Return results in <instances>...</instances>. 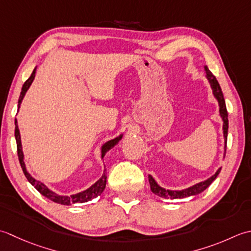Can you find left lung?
I'll return each instance as SVG.
<instances>
[{
  "label": "left lung",
  "instance_id": "obj_1",
  "mask_svg": "<svg viewBox=\"0 0 251 251\" xmlns=\"http://www.w3.org/2000/svg\"><path fill=\"white\" fill-rule=\"evenodd\" d=\"M204 70H206V76L209 81V83L211 85L212 89V93L216 97L219 107H220V116H221L222 121H223V136H224V150L226 151V140H227V130H228V118H227V110H226V100H224L222 90L220 88V84L218 82V80L216 79V76L212 75L210 70L208 69L207 66H204ZM221 171V168L218 169L217 172L214 173L212 176L207 178L206 181L197 183L195 185H193L188 188H185V190L182 191H170V190H166L161 186H159L157 184V182L154 180V177L151 176H148V180H150L151 184V192L155 194V195H158L159 197H162L165 199H181V198H185V197H190L194 195H198V194L202 193L206 188L210 185V184L216 180V177Z\"/></svg>",
  "mask_w": 251,
  "mask_h": 251
}]
</instances>
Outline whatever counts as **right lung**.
<instances>
[{
    "label": "right lung",
    "mask_w": 251,
    "mask_h": 251,
    "mask_svg": "<svg viewBox=\"0 0 251 251\" xmlns=\"http://www.w3.org/2000/svg\"><path fill=\"white\" fill-rule=\"evenodd\" d=\"M35 71H37V67H35L32 71L31 75L29 76V79L25 81L23 85V89L22 92H20V96H19V100H18V108L20 107V104H22L24 96L25 94V92L28 91V89L30 88V85H31L32 81L35 76ZM15 139H16V143H17V154H18V159L20 162V166H22L23 171L25 173V177H27V180L31 183V185L34 186L35 190H37L40 194H42L44 197L49 198L50 201H52L56 203H59V204H65V206H69V204H73V203H81V202H86V201H92L93 198H96L97 196H100L103 191L105 190L106 187V180H107V176L105 175L101 176V177L100 178L99 181L95 182L93 185L91 187H89L88 190H85L83 192H80V193H76L75 195H70V196H61L58 195V194L54 193L53 191H50L49 187H47L44 185L42 182H40L38 180H35L31 176H30V173L27 171V169H25V165L24 162V152H23V147H22V139H20V133H19V129H18V125H17V120L15 119ZM122 139V134L119 135L118 137H116L114 140H110L108 142H106L105 144L101 146V158H104L105 154L109 150H111L112 147L115 145L118 144V142Z\"/></svg>",
    "instance_id": "1"
}]
</instances>
